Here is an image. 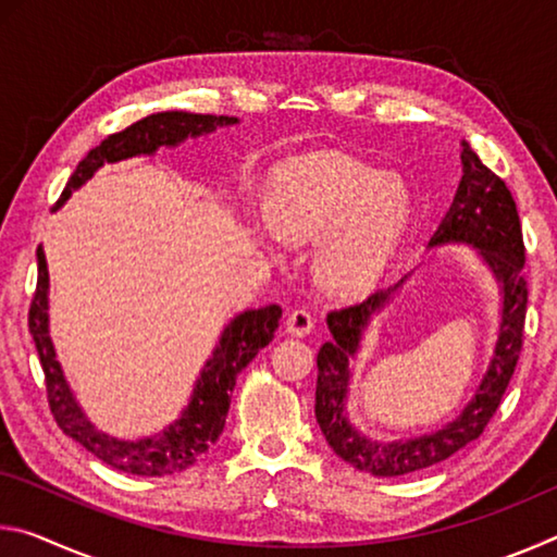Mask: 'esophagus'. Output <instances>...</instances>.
Returning <instances> with one entry per match:
<instances>
[{
	"label": "esophagus",
	"instance_id": "esophagus-1",
	"mask_svg": "<svg viewBox=\"0 0 557 557\" xmlns=\"http://www.w3.org/2000/svg\"><path fill=\"white\" fill-rule=\"evenodd\" d=\"M312 326H314V319L307 312V309H292V312L287 314L285 329L292 336H307L309 332H312Z\"/></svg>",
	"mask_w": 557,
	"mask_h": 557
}]
</instances>
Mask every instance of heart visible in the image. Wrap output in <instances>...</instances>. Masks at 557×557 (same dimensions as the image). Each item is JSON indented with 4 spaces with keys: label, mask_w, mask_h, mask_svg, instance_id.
Here are the masks:
<instances>
[{
    "label": "heart",
    "mask_w": 557,
    "mask_h": 557,
    "mask_svg": "<svg viewBox=\"0 0 557 557\" xmlns=\"http://www.w3.org/2000/svg\"><path fill=\"white\" fill-rule=\"evenodd\" d=\"M265 215L287 240L319 235L314 277L344 295L369 287L388 265L408 228L410 191L400 176L379 174L361 159L319 152L272 176Z\"/></svg>",
    "instance_id": "obj_1"
}]
</instances>
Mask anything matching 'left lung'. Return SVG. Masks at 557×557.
<instances>
[{"label":"left lung","instance_id":"obj_1","mask_svg":"<svg viewBox=\"0 0 557 557\" xmlns=\"http://www.w3.org/2000/svg\"><path fill=\"white\" fill-rule=\"evenodd\" d=\"M447 243H465L479 250V256L494 272L502 287L504 307L498 338L494 346L492 363L482 383L465 410L455 420L442 425L430 435L398 442H375L361 435L346 418V393L351 381V358L361 346L363 329L371 317L385 307L408 275L400 277L393 287L375 292L361 305L334 309L326 314L332 342H326L317 354V405L314 414L324 437L338 457L354 469L373 476H403L412 471L440 465L455 451L465 449L469 442L482 435L488 420L502 403L508 381L516 371L518 354L523 346V322L528 305V285L523 277V233L518 221L516 201L502 176L482 164L467 143H461V182L457 186L445 219L440 221L428 248Z\"/></svg>","mask_w":557,"mask_h":557}]
</instances>
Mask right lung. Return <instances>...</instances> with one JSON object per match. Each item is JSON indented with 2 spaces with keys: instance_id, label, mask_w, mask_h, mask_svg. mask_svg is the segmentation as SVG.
<instances>
[{
  "instance_id": "add662e5",
  "label": "right lung",
  "mask_w": 557,
  "mask_h": 557,
  "mask_svg": "<svg viewBox=\"0 0 557 557\" xmlns=\"http://www.w3.org/2000/svg\"><path fill=\"white\" fill-rule=\"evenodd\" d=\"M235 122H238V117L196 115V112L182 110L147 115L135 125L106 137L96 149H90L86 159L75 166L61 199L55 201V209L69 201L75 188L86 184L102 164L139 154H154L159 147H176L186 137L209 135L215 127H228ZM36 260H39V280H36V292L29 307V332L41 358L49 408L59 428L106 465L125 471V474L166 476L196 465L209 451V447H213V442L221 437L225 414L231 408L235 379L258 356L260 348H265L272 342L282 309L277 305L245 309V312L231 319V324L223 329L219 344L213 348V356L203 363V371L194 385L191 400L182 410V418L174 420L159 435L132 442L117 440L92 425L86 412L81 410L78 400L73 398L71 385L63 379L61 363L55 361L49 336V270H46L41 245L36 248Z\"/></svg>"
}]
</instances>
